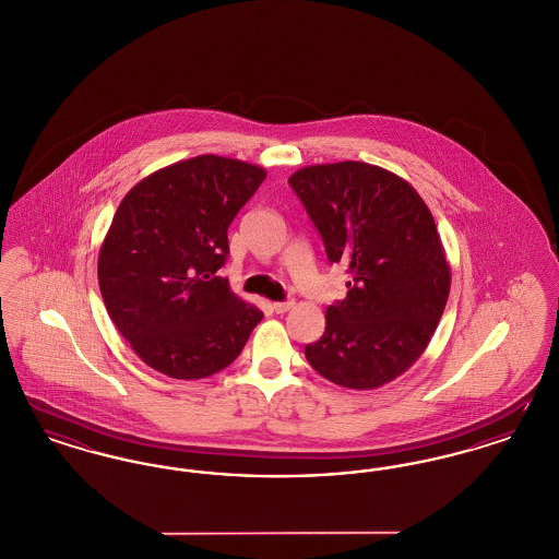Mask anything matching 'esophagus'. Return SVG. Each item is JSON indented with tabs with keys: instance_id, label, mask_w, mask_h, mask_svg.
Instances as JSON below:
<instances>
[{
	"instance_id": "34e87169",
	"label": "esophagus",
	"mask_w": 559,
	"mask_h": 559,
	"mask_svg": "<svg viewBox=\"0 0 559 559\" xmlns=\"http://www.w3.org/2000/svg\"><path fill=\"white\" fill-rule=\"evenodd\" d=\"M292 299H287V301H274V304H272V310H274L276 314H283V312H287V310H292Z\"/></svg>"
}]
</instances>
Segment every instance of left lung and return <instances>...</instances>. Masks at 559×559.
Returning a JSON list of instances; mask_svg holds the SVG:
<instances>
[{"instance_id": "obj_1", "label": "left lung", "mask_w": 559, "mask_h": 559, "mask_svg": "<svg viewBox=\"0 0 559 559\" xmlns=\"http://www.w3.org/2000/svg\"><path fill=\"white\" fill-rule=\"evenodd\" d=\"M289 187L329 264L349 274L306 358L342 388H379L424 354L444 312L451 270L436 222L408 182L360 160L304 167Z\"/></svg>"}]
</instances>
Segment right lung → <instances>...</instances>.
Returning a JSON list of instances; mask_svg holds the SVG:
<instances>
[{"mask_svg":"<svg viewBox=\"0 0 559 559\" xmlns=\"http://www.w3.org/2000/svg\"><path fill=\"white\" fill-rule=\"evenodd\" d=\"M264 180L258 165L201 155L144 178L117 207L98 283L108 317L151 369L174 379L222 371L264 317L215 276L228 226Z\"/></svg>","mask_w":559,"mask_h":559,"instance_id":"1","label":"right lung"}]
</instances>
